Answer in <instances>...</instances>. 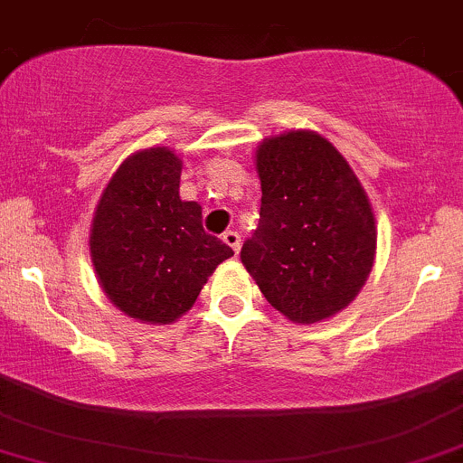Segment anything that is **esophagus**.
Wrapping results in <instances>:
<instances>
[{
    "instance_id": "esophagus-1",
    "label": "esophagus",
    "mask_w": 463,
    "mask_h": 463,
    "mask_svg": "<svg viewBox=\"0 0 463 463\" xmlns=\"http://www.w3.org/2000/svg\"><path fill=\"white\" fill-rule=\"evenodd\" d=\"M223 241H226L228 246H231L235 253H240V246H241V235L237 231H226L223 232Z\"/></svg>"
}]
</instances>
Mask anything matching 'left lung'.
Wrapping results in <instances>:
<instances>
[{
  "label": "left lung",
  "mask_w": 463,
  "mask_h": 463,
  "mask_svg": "<svg viewBox=\"0 0 463 463\" xmlns=\"http://www.w3.org/2000/svg\"><path fill=\"white\" fill-rule=\"evenodd\" d=\"M260 226L241 261L270 307L311 325L338 314L374 264L370 199L343 154L314 132H288L258 147Z\"/></svg>",
  "instance_id": "8db88e82"
}]
</instances>
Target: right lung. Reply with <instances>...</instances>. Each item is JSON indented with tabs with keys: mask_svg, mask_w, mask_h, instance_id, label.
<instances>
[{
	"mask_svg": "<svg viewBox=\"0 0 463 463\" xmlns=\"http://www.w3.org/2000/svg\"><path fill=\"white\" fill-rule=\"evenodd\" d=\"M181 161L165 147L129 156L102 193L91 226V260L109 300L132 318L176 320L208 275L232 255L203 231L202 205L181 202Z\"/></svg>",
	"mask_w": 463,
	"mask_h": 463,
	"instance_id": "right-lung-1",
	"label": "right lung"
}]
</instances>
